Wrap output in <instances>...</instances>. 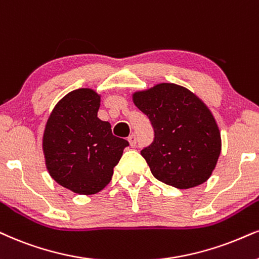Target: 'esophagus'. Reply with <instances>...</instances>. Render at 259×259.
I'll use <instances>...</instances> for the list:
<instances>
[{"instance_id":"esophagus-1","label":"esophagus","mask_w":259,"mask_h":259,"mask_svg":"<svg viewBox=\"0 0 259 259\" xmlns=\"http://www.w3.org/2000/svg\"><path fill=\"white\" fill-rule=\"evenodd\" d=\"M128 143H130V145L132 146V148H135L136 144H137V137L135 135H131L128 137Z\"/></svg>"}]
</instances>
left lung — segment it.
Wrapping results in <instances>:
<instances>
[{
    "label": "left lung",
    "mask_w": 259,
    "mask_h": 259,
    "mask_svg": "<svg viewBox=\"0 0 259 259\" xmlns=\"http://www.w3.org/2000/svg\"><path fill=\"white\" fill-rule=\"evenodd\" d=\"M151 121L155 139L142 150L157 180L186 190L211 177L221 154V133L206 104L184 86L162 82L132 95Z\"/></svg>",
    "instance_id": "8db88e82"
}]
</instances>
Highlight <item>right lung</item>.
Listing matches in <instances>:
<instances>
[{
  "label": "right lung",
  "mask_w": 259,
  "mask_h": 259,
  "mask_svg": "<svg viewBox=\"0 0 259 259\" xmlns=\"http://www.w3.org/2000/svg\"><path fill=\"white\" fill-rule=\"evenodd\" d=\"M101 96L78 89L61 98L43 133V154L50 177L78 194H95L110 183L128 142L111 133L97 117Z\"/></svg>",
  "instance_id": "add662e5"
}]
</instances>
